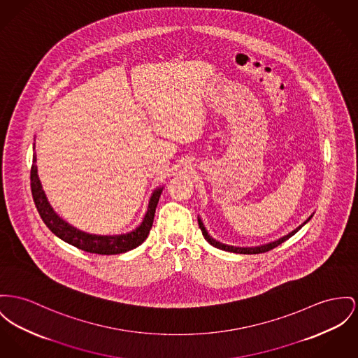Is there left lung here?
I'll return each mask as SVG.
<instances>
[{
  "label": "left lung",
  "instance_id": "left-lung-1",
  "mask_svg": "<svg viewBox=\"0 0 358 358\" xmlns=\"http://www.w3.org/2000/svg\"><path fill=\"white\" fill-rule=\"evenodd\" d=\"M315 215V212L312 213V215L301 224V225H299L296 229H293L292 232H289V234H286L284 235L282 238H277V240H273V241H268V243H264V244H261V245H255V247H236V245H229V244H225V243H221V241H218V240H215V238H212L210 235H209V232H208V229L205 228V225H203V222H202V220H201V217L198 215V225H199V228H201V231H202V235H203V238L205 240L209 243V244H212L213 247L215 248H218V250H224V251H228V252H234V254H245V255H252V254H262V252H266V251H270V250H273L274 247H277V245H280V244H282L285 240H287L289 238H292L296 232H299L308 221H310V218H312V215Z\"/></svg>",
  "mask_w": 358,
  "mask_h": 358
}]
</instances>
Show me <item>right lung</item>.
Wrapping results in <instances>:
<instances>
[{"instance_id": "obj_1", "label": "right lung", "mask_w": 358, "mask_h": 358, "mask_svg": "<svg viewBox=\"0 0 358 358\" xmlns=\"http://www.w3.org/2000/svg\"><path fill=\"white\" fill-rule=\"evenodd\" d=\"M35 150V143H34ZM164 186H157L152 191L146 212L143 215V221L138 227H136L133 231L120 234V235H96L90 234L85 231H81L68 221H65L61 215H58L52 206L48 202L46 192L43 190V186L41 183L39 175H38V166H36V153L32 156V168H31V191L34 196L35 206L42 217L43 222L48 225V229L57 236V238L72 244L74 247L91 252V254H100V255H117L123 254L130 250L137 248L141 245L148 238L149 231L153 224L156 206L159 203L160 195L163 192Z\"/></svg>"}]
</instances>
